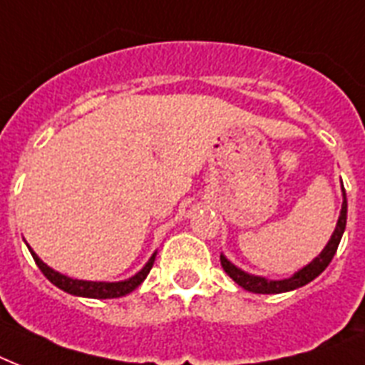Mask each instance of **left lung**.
Wrapping results in <instances>:
<instances>
[{"label":"left lung","mask_w":365,"mask_h":365,"mask_svg":"<svg viewBox=\"0 0 365 365\" xmlns=\"http://www.w3.org/2000/svg\"><path fill=\"white\" fill-rule=\"evenodd\" d=\"M341 191H343L341 214H339V220H337V225H335L334 229V233H331V237H329L328 244L324 246L322 252H320V254L311 261V263H307L305 267H301L299 271H295L292 277L282 278V280H271V278L250 274V272L242 271V269L235 265V263H231V261L222 254L220 255V259H222L223 271L227 272L229 277L233 278L240 288L248 289V292H252V294H282V292H292V289H297L301 288V286H305V284L312 282L320 272H324V269L329 265V261L334 259L335 252H337V246H339L341 242V237H343V233H345L346 193H345V189H341Z\"/></svg>","instance_id":"1"}]
</instances>
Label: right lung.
Listing matches in <instances>:
<instances>
[{
    "mask_svg": "<svg viewBox=\"0 0 365 365\" xmlns=\"http://www.w3.org/2000/svg\"><path fill=\"white\" fill-rule=\"evenodd\" d=\"M26 246H28V244H26ZM28 250H30L31 257H34V261L37 263V267L41 269L43 274H45L56 288L64 289L66 294L77 295V297H93V299H115V297H123V295L134 292V289L145 280V277H148L149 271H151V267H153L155 263V255H157V252H155V254L149 257L148 263H145L134 277L126 278V280H119V282H94V280H79V278L66 277L62 272L51 269L47 263H43V261L39 259V255H37L30 246H28Z\"/></svg>",
    "mask_w": 365,
    "mask_h": 365,
    "instance_id": "add662e5",
    "label": "right lung"
}]
</instances>
